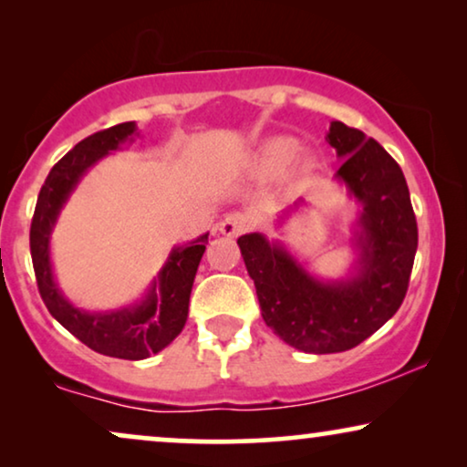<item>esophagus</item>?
Instances as JSON below:
<instances>
[{
  "label": "esophagus",
  "mask_w": 467,
  "mask_h": 467,
  "mask_svg": "<svg viewBox=\"0 0 467 467\" xmlns=\"http://www.w3.org/2000/svg\"><path fill=\"white\" fill-rule=\"evenodd\" d=\"M251 225H253L251 216L244 213H234V214H227L225 219L219 223V232L223 235H227V238H238L240 234L248 232Z\"/></svg>",
  "instance_id": "34e87169"
}]
</instances>
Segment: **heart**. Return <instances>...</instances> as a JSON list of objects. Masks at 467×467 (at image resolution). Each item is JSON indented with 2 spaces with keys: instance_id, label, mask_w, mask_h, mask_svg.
Returning a JSON list of instances; mask_svg holds the SVG:
<instances>
[{
  "instance_id": "b5f03b06",
  "label": "heart",
  "mask_w": 467,
  "mask_h": 467,
  "mask_svg": "<svg viewBox=\"0 0 467 467\" xmlns=\"http://www.w3.org/2000/svg\"><path fill=\"white\" fill-rule=\"evenodd\" d=\"M299 150L297 140L293 138H270L259 146L253 157V165L261 174H276L285 170Z\"/></svg>"
}]
</instances>
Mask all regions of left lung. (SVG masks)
<instances>
[{"instance_id":"obj_1","label":"left lung","mask_w":467,"mask_h":467,"mask_svg":"<svg viewBox=\"0 0 467 467\" xmlns=\"http://www.w3.org/2000/svg\"><path fill=\"white\" fill-rule=\"evenodd\" d=\"M325 140L342 159L334 178L361 206L348 276H315L264 234L238 238L265 325L289 347L315 355L355 348L398 312L419 244L410 193L395 159L376 140L340 120L329 125Z\"/></svg>"}]
</instances>
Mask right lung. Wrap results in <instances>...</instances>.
I'll return each mask as SVG.
<instances>
[{
    "instance_id": "right-lung-1",
    "label": "right lung",
    "mask_w": 467,
    "mask_h": 467,
    "mask_svg": "<svg viewBox=\"0 0 467 467\" xmlns=\"http://www.w3.org/2000/svg\"><path fill=\"white\" fill-rule=\"evenodd\" d=\"M140 136L136 120L98 131L74 146L44 181L31 221L29 246L40 296L50 315L95 353L117 359L140 361L159 353L181 334L189 317V297L208 234L171 248L161 272L152 278L149 291L133 306L108 312H88L69 302L57 285L50 261V234L61 208L78 187L80 178L99 159L119 150Z\"/></svg>"
}]
</instances>
